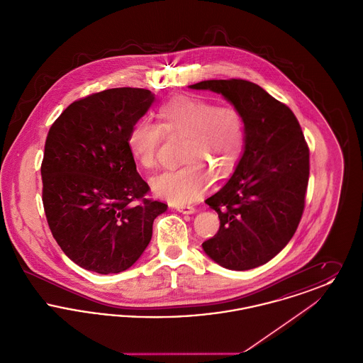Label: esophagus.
<instances>
[{
  "label": "esophagus",
  "mask_w": 363,
  "mask_h": 363,
  "mask_svg": "<svg viewBox=\"0 0 363 363\" xmlns=\"http://www.w3.org/2000/svg\"><path fill=\"white\" fill-rule=\"evenodd\" d=\"M175 209L178 211V212H182V213H194L196 212V208L193 207V206H186V204H178V206H175Z\"/></svg>",
  "instance_id": "1"
}]
</instances>
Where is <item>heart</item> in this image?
<instances>
[{
  "mask_svg": "<svg viewBox=\"0 0 363 363\" xmlns=\"http://www.w3.org/2000/svg\"><path fill=\"white\" fill-rule=\"evenodd\" d=\"M159 125L140 120L128 135L130 154L145 169L157 164L164 135L182 138L177 170L156 175V196L174 204L199 199L215 179H225L238 166L246 148V121L234 104H216L193 96H175L157 108Z\"/></svg>",
  "mask_w": 363,
  "mask_h": 363,
  "instance_id": "obj_1",
  "label": "heart"
}]
</instances>
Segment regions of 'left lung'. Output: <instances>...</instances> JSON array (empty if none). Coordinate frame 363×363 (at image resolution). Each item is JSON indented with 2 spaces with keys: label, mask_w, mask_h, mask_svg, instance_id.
Returning a JSON list of instances; mask_svg holds the SVG:
<instances>
[{
  "label": "left lung",
  "mask_w": 363,
  "mask_h": 363,
  "mask_svg": "<svg viewBox=\"0 0 363 363\" xmlns=\"http://www.w3.org/2000/svg\"><path fill=\"white\" fill-rule=\"evenodd\" d=\"M190 86L222 94L246 121V148L235 172L206 200L220 225L203 249L228 269L256 268L277 256L301 222L309 145L291 108L252 82L207 80Z\"/></svg>",
  "instance_id": "8db88e82"
}]
</instances>
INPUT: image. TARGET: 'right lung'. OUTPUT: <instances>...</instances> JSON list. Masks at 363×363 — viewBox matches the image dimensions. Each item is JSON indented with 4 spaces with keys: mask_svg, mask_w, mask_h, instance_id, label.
<instances>
[{
    "mask_svg": "<svg viewBox=\"0 0 363 363\" xmlns=\"http://www.w3.org/2000/svg\"><path fill=\"white\" fill-rule=\"evenodd\" d=\"M154 102L144 88H111L69 104L49 129L40 166L52 237L82 268L102 275L132 267L167 204L148 199L128 135Z\"/></svg>",
    "mask_w": 363,
    "mask_h": 363,
    "instance_id": "right-lung-1",
    "label": "right lung"
}]
</instances>
